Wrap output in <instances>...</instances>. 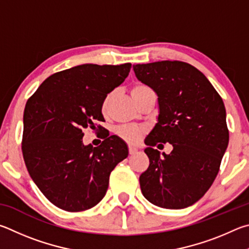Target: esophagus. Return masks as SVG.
I'll return each mask as SVG.
<instances>
[{
  "instance_id": "obj_1",
  "label": "esophagus",
  "mask_w": 249,
  "mask_h": 249,
  "mask_svg": "<svg viewBox=\"0 0 249 249\" xmlns=\"http://www.w3.org/2000/svg\"><path fill=\"white\" fill-rule=\"evenodd\" d=\"M138 152V149L137 147H134V146H132V145H130L129 146V153L131 154V155H133V154H136Z\"/></svg>"
}]
</instances>
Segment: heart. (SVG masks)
Masks as SVG:
<instances>
[{"mask_svg": "<svg viewBox=\"0 0 249 249\" xmlns=\"http://www.w3.org/2000/svg\"><path fill=\"white\" fill-rule=\"evenodd\" d=\"M150 93H154L152 90L151 87H149L145 84H141V83H138V84L133 85V87L131 89V95L133 99L136 100L138 98L142 97L146 94ZM111 94L106 95V97L104 98L103 103H102V110L105 111L107 108V105L109 99H110ZM143 133H144V129L141 127H138V125L134 124H127V125H122V127H119L117 129V134L120 138L124 139V141H127L129 143H132V144H136V143L140 142V140L143 137Z\"/></svg>", "mask_w": 249, "mask_h": 249, "instance_id": "heart-1", "label": "heart"}]
</instances>
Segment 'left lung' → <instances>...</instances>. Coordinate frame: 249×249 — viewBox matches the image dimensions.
<instances>
[{
    "label": "left lung",
    "instance_id": "obj_1",
    "mask_svg": "<svg viewBox=\"0 0 249 249\" xmlns=\"http://www.w3.org/2000/svg\"><path fill=\"white\" fill-rule=\"evenodd\" d=\"M139 81L159 96L158 124L145 139L149 168L140 187L151 203L184 209L201 199L219 173L229 144L224 103L204 74L181 61L136 64ZM171 142V155L153 146Z\"/></svg>",
    "mask_w": 249,
    "mask_h": 249
}]
</instances>
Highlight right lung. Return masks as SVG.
Masks as SVG:
<instances>
[{"instance_id":"add662e5","label":"right lung","mask_w":249,"mask_h":249,"mask_svg":"<svg viewBox=\"0 0 249 249\" xmlns=\"http://www.w3.org/2000/svg\"><path fill=\"white\" fill-rule=\"evenodd\" d=\"M130 69L131 63L77 65L52 74L26 103L24 160L35 184L55 207L69 212L95 207L106 195L112 169L128 156L119 137H108L94 147L83 144L82 130L105 121L103 100Z\"/></svg>"}]
</instances>
